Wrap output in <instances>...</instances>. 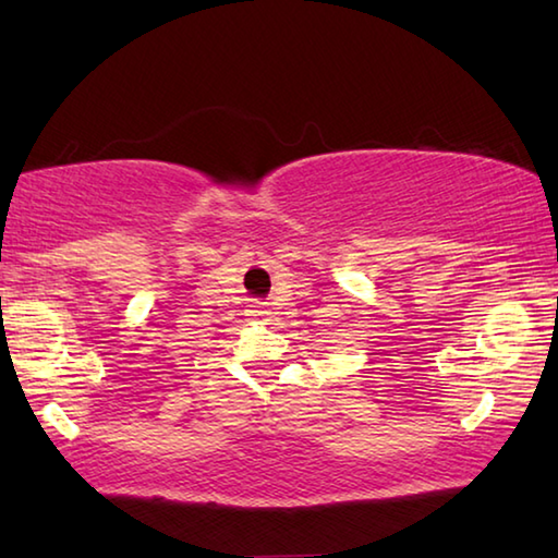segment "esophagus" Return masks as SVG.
Segmentation results:
<instances>
[{
	"label": "esophagus",
	"mask_w": 558,
	"mask_h": 558,
	"mask_svg": "<svg viewBox=\"0 0 558 558\" xmlns=\"http://www.w3.org/2000/svg\"><path fill=\"white\" fill-rule=\"evenodd\" d=\"M248 317H251L253 322H268V319H270V310L263 307V305H251Z\"/></svg>",
	"instance_id": "1"
}]
</instances>
